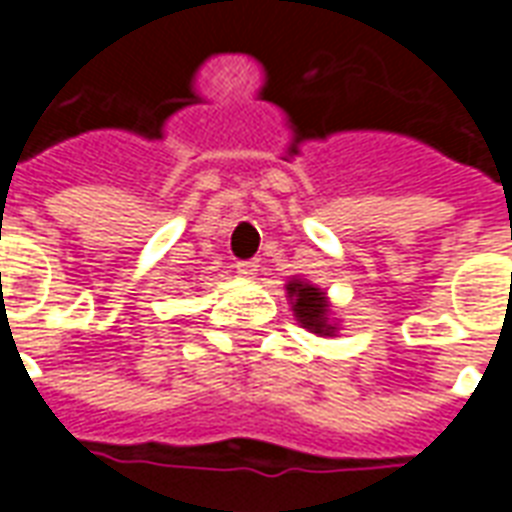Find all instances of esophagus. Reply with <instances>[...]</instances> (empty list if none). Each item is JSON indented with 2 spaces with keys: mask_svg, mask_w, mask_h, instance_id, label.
Wrapping results in <instances>:
<instances>
[{
  "mask_svg": "<svg viewBox=\"0 0 512 512\" xmlns=\"http://www.w3.org/2000/svg\"><path fill=\"white\" fill-rule=\"evenodd\" d=\"M235 268H238L241 277H255L257 271H260V260H241Z\"/></svg>",
  "mask_w": 512,
  "mask_h": 512,
  "instance_id": "1",
  "label": "esophagus"
}]
</instances>
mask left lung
<instances>
[{
  "label": "left lung",
  "mask_w": 512,
  "mask_h": 512,
  "mask_svg": "<svg viewBox=\"0 0 512 512\" xmlns=\"http://www.w3.org/2000/svg\"><path fill=\"white\" fill-rule=\"evenodd\" d=\"M288 296L293 304V315L304 329L321 337H332L337 332V323L329 321V299L321 288H315L304 279H290Z\"/></svg>",
  "instance_id": "obj_1"
}]
</instances>
